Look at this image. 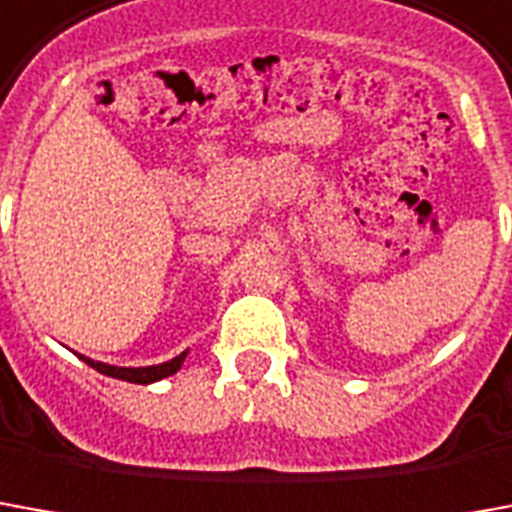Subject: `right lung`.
<instances>
[{
	"mask_svg": "<svg viewBox=\"0 0 512 512\" xmlns=\"http://www.w3.org/2000/svg\"><path fill=\"white\" fill-rule=\"evenodd\" d=\"M185 355L188 349L180 352L177 357H171L166 363H157V366H138V368H124V366H110V363H99V360H91V357L80 355L82 363H88L91 368H96L99 374L105 377H113V380H124V382H135V385H149V382L166 380L171 374H177L185 363Z\"/></svg>",
	"mask_w": 512,
	"mask_h": 512,
	"instance_id": "add662e5",
	"label": "right lung"
}]
</instances>
